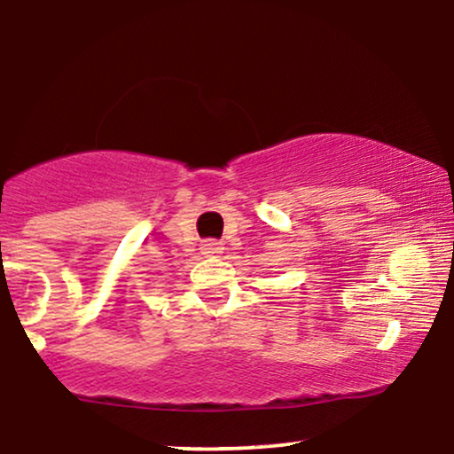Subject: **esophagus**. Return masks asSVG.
I'll return each mask as SVG.
<instances>
[{
	"label": "esophagus",
	"mask_w": 454,
	"mask_h": 454,
	"mask_svg": "<svg viewBox=\"0 0 454 454\" xmlns=\"http://www.w3.org/2000/svg\"><path fill=\"white\" fill-rule=\"evenodd\" d=\"M201 251H203V255H207V257H217L223 253V245L217 243V240H205Z\"/></svg>",
	"instance_id": "esophagus-1"
}]
</instances>
